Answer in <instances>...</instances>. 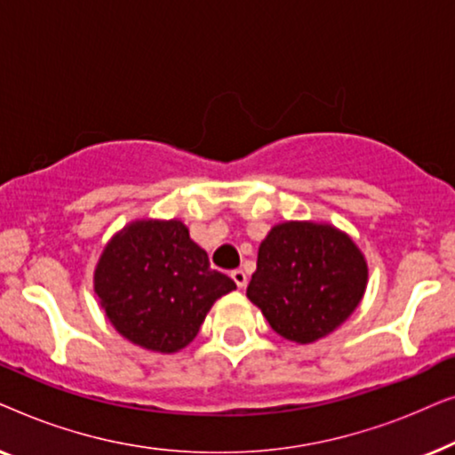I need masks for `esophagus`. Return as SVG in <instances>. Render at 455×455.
<instances>
[{
    "label": "esophagus",
    "instance_id": "1",
    "mask_svg": "<svg viewBox=\"0 0 455 455\" xmlns=\"http://www.w3.org/2000/svg\"><path fill=\"white\" fill-rule=\"evenodd\" d=\"M232 279L235 282V285H238V288H246L248 277H246V273L242 271V269H234L232 271Z\"/></svg>",
    "mask_w": 455,
    "mask_h": 455
}]
</instances>
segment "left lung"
<instances>
[{"mask_svg":"<svg viewBox=\"0 0 455 455\" xmlns=\"http://www.w3.org/2000/svg\"><path fill=\"white\" fill-rule=\"evenodd\" d=\"M364 254L329 223H277L259 246L246 296L271 329L296 344L335 331L363 300Z\"/></svg>","mask_w":455,"mask_h":455,"instance_id":"1","label":"left lung"}]
</instances>
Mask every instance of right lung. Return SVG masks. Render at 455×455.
<instances>
[{"mask_svg":"<svg viewBox=\"0 0 455 455\" xmlns=\"http://www.w3.org/2000/svg\"><path fill=\"white\" fill-rule=\"evenodd\" d=\"M232 290L178 220L128 223L95 269V294L116 331L161 354L188 346L213 302Z\"/></svg>","mask_w":455,"mask_h":455,"instance_id":"1","label":"right lung"}]
</instances>
